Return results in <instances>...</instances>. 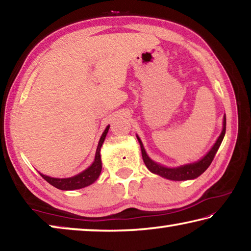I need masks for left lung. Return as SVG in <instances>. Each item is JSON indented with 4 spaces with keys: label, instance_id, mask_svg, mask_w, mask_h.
Listing matches in <instances>:
<instances>
[{
    "label": "left lung",
    "instance_id": "left-lung-1",
    "mask_svg": "<svg viewBox=\"0 0 251 251\" xmlns=\"http://www.w3.org/2000/svg\"><path fill=\"white\" fill-rule=\"evenodd\" d=\"M225 133H226V116L224 117V127H223L222 134H220V136L217 139V142L215 143V145L212 146L209 152H208V154L203 157V158L196 161V163L184 165V166H180L177 168H167V167H164V166H161V165L155 163V161H152L150 157L147 156L145 148H144L142 141L139 139L138 136H137V139H138L139 144H141V150H142V156H143L144 163H145L146 167L150 169L151 173L157 174V175H159L164 178H167V179H171V180H188V179H194V178H197L198 176H201V174L210 166L211 161L214 160L216 152H217L220 144H222V142H223Z\"/></svg>",
    "mask_w": 251,
    "mask_h": 251
}]
</instances>
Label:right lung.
Returning <instances> with one entry per match:
<instances>
[{
	"label": "right lung",
	"instance_id": "add662e5",
	"mask_svg": "<svg viewBox=\"0 0 251 251\" xmlns=\"http://www.w3.org/2000/svg\"><path fill=\"white\" fill-rule=\"evenodd\" d=\"M109 126H107L104 130L103 135L99 142V146H97L96 150V154H95V160L90 167L87 169H85L84 172H82L78 175H76L74 177H70V178H53V177H49L45 175L41 176L44 178V179L56 188L61 189V190H73V189H79V188H84V187L90 186L93 184L97 178H99L100 174L101 172V160H100V147L103 145L104 139L107 135Z\"/></svg>",
	"mask_w": 251,
	"mask_h": 251
}]
</instances>
